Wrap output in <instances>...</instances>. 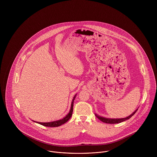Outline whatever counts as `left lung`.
Masks as SVG:
<instances>
[{"label":"left lung","instance_id":"left-lung-1","mask_svg":"<svg viewBox=\"0 0 157 157\" xmlns=\"http://www.w3.org/2000/svg\"><path fill=\"white\" fill-rule=\"evenodd\" d=\"M137 110V109L135 112H134V113H133V114H131L130 116L127 117L126 118H122V119H107V118H104V117L99 116L97 114H95V116L100 121H101L102 122H103L104 123H106V124H118V123H121V122H124L126 120L129 119L130 117H132L134 114H135V113H136Z\"/></svg>","mask_w":157,"mask_h":157}]
</instances>
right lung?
Wrapping results in <instances>:
<instances>
[{
	"mask_svg": "<svg viewBox=\"0 0 157 157\" xmlns=\"http://www.w3.org/2000/svg\"><path fill=\"white\" fill-rule=\"evenodd\" d=\"M76 94L72 102H71V109L70 110V113L68 114L66 117H64L63 119L59 120V121H54V122H37L38 124H40L43 126H46V127H58L61 125L62 124H64V123H66L67 121H68L71 117L72 114H73V103H74V101L75 99L76 98Z\"/></svg>",
	"mask_w": 157,
	"mask_h": 157,
	"instance_id": "obj_1",
	"label": "right lung"
}]
</instances>
